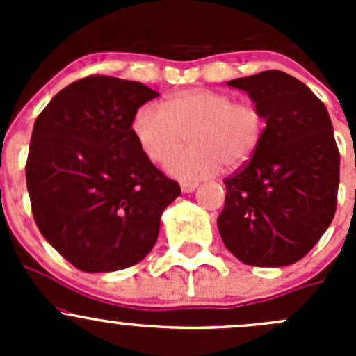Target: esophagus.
<instances>
[{
	"label": "esophagus",
	"instance_id": "obj_1",
	"mask_svg": "<svg viewBox=\"0 0 356 356\" xmlns=\"http://www.w3.org/2000/svg\"><path fill=\"white\" fill-rule=\"evenodd\" d=\"M196 188H198V182H182L181 184L182 193H193Z\"/></svg>",
	"mask_w": 356,
	"mask_h": 356
}]
</instances>
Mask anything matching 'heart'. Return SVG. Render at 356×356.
Returning <instances> with one entry per match:
<instances>
[{
	"mask_svg": "<svg viewBox=\"0 0 356 356\" xmlns=\"http://www.w3.org/2000/svg\"><path fill=\"white\" fill-rule=\"evenodd\" d=\"M265 117L250 102H234L211 89H186L165 102L163 108L143 105L132 118V134L139 148L155 163H163L184 144L193 146L170 159L168 174L182 181H200L220 168L245 165L260 148Z\"/></svg>",
	"mask_w": 356,
	"mask_h": 356,
	"instance_id": "1",
	"label": "heart"
}]
</instances>
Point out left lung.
Segmentation results:
<instances>
[{
  "instance_id": "obj_1",
  "label": "left lung",
  "mask_w": 356,
  "mask_h": 356,
  "mask_svg": "<svg viewBox=\"0 0 356 356\" xmlns=\"http://www.w3.org/2000/svg\"><path fill=\"white\" fill-rule=\"evenodd\" d=\"M265 117L260 148L224 181L217 225L225 248L254 267L296 264L331 225L339 149L324 103L301 81L265 70L229 81Z\"/></svg>"
}]
</instances>
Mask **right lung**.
I'll return each mask as SVG.
<instances>
[{
    "instance_id": "right-lung-1",
    "label": "right lung",
    "mask_w": 356,
    "mask_h": 356,
    "mask_svg": "<svg viewBox=\"0 0 356 356\" xmlns=\"http://www.w3.org/2000/svg\"><path fill=\"white\" fill-rule=\"evenodd\" d=\"M156 91L106 75L81 79L35 118L25 177L39 231L82 272L139 264L181 188L145 155L132 118Z\"/></svg>"
}]
</instances>
